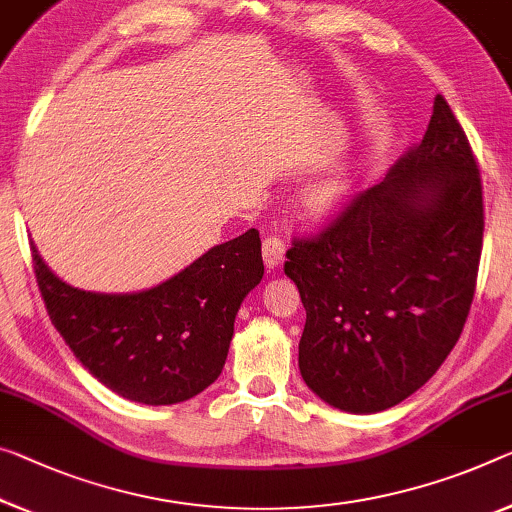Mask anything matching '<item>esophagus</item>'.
<instances>
[{"mask_svg": "<svg viewBox=\"0 0 512 512\" xmlns=\"http://www.w3.org/2000/svg\"><path fill=\"white\" fill-rule=\"evenodd\" d=\"M283 254H286V245L279 235H267L263 240V261L267 267H279L283 263Z\"/></svg>", "mask_w": 512, "mask_h": 512, "instance_id": "esophagus-1", "label": "esophagus"}]
</instances>
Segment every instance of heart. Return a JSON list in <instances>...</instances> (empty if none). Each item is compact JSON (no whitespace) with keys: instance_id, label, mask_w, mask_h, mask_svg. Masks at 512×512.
Returning <instances> with one entry per match:
<instances>
[{"instance_id":"obj_1","label":"heart","mask_w":512,"mask_h":512,"mask_svg":"<svg viewBox=\"0 0 512 512\" xmlns=\"http://www.w3.org/2000/svg\"><path fill=\"white\" fill-rule=\"evenodd\" d=\"M343 190H345V183H343L341 176L325 174L309 187V192H306V199H309L313 208L322 210V208L334 206V203L343 196Z\"/></svg>"}]
</instances>
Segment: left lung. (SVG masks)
Segmentation results:
<instances>
[{
  "mask_svg": "<svg viewBox=\"0 0 512 512\" xmlns=\"http://www.w3.org/2000/svg\"><path fill=\"white\" fill-rule=\"evenodd\" d=\"M483 229L478 162L437 96L426 135L387 178L286 251L283 270L306 309L300 373L309 389L355 414L421 389L467 322Z\"/></svg>",
  "mask_w": 512,
  "mask_h": 512,
  "instance_id": "obj_1",
  "label": "left lung"
}]
</instances>
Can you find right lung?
I'll list each match as a JSON object with an SVG mask.
<instances>
[{
    "label": "right lung",
    "instance_id": "obj_1",
    "mask_svg": "<svg viewBox=\"0 0 512 512\" xmlns=\"http://www.w3.org/2000/svg\"><path fill=\"white\" fill-rule=\"evenodd\" d=\"M31 261L47 316L73 355L107 389L144 405L183 403L217 380L240 304L265 272L256 229L132 295L68 286L34 245Z\"/></svg>",
    "mask_w": 512,
    "mask_h": 512
}]
</instances>
